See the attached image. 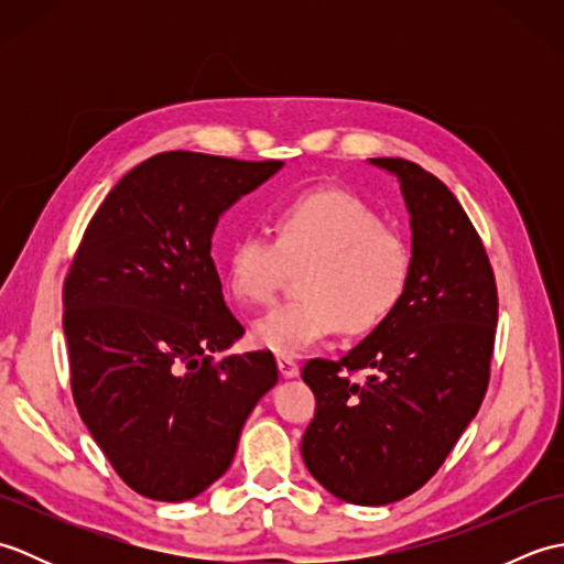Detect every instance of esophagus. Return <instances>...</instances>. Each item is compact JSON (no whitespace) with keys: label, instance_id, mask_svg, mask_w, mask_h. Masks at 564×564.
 <instances>
[{"label":"esophagus","instance_id":"obj_1","mask_svg":"<svg viewBox=\"0 0 564 564\" xmlns=\"http://www.w3.org/2000/svg\"><path fill=\"white\" fill-rule=\"evenodd\" d=\"M275 364H279V370L283 378H295L297 373H301V366H297L291 356H279L275 358Z\"/></svg>","mask_w":564,"mask_h":564}]
</instances>
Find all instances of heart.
<instances>
[{
	"label": "heart",
	"mask_w": 564,
	"mask_h": 564,
	"mask_svg": "<svg viewBox=\"0 0 564 564\" xmlns=\"http://www.w3.org/2000/svg\"><path fill=\"white\" fill-rule=\"evenodd\" d=\"M271 235L237 237L223 279L239 303L267 307L291 269H303L301 301L263 315L251 339L297 356L344 329L364 337L398 313L412 281V247L373 206L344 188H307L275 203Z\"/></svg>",
	"instance_id": "b5f03b06"
}]
</instances>
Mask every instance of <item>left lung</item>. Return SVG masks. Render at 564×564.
Returning <instances> with one entry per match:
<instances>
[{
	"label": "left lung",
	"mask_w": 564,
	"mask_h": 564,
	"mask_svg": "<svg viewBox=\"0 0 564 564\" xmlns=\"http://www.w3.org/2000/svg\"><path fill=\"white\" fill-rule=\"evenodd\" d=\"M370 162L398 174L412 215L410 291L341 361L303 366L317 404L301 453L327 492L380 507L424 487L480 410L499 301L487 249L448 186L410 160Z\"/></svg>",
	"instance_id": "obj_1"
}]
</instances>
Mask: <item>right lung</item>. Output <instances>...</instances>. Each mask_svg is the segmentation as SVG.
Returning <instances> with one entry per match:
<instances>
[{
	"instance_id": "obj_1",
	"label": "right lung",
	"mask_w": 564,
	"mask_h": 564,
	"mask_svg": "<svg viewBox=\"0 0 564 564\" xmlns=\"http://www.w3.org/2000/svg\"><path fill=\"white\" fill-rule=\"evenodd\" d=\"M188 150L130 170L84 230L63 285L82 422L138 495L184 501L230 467L273 354L215 358L245 327L210 257L220 213L281 170Z\"/></svg>"
}]
</instances>
